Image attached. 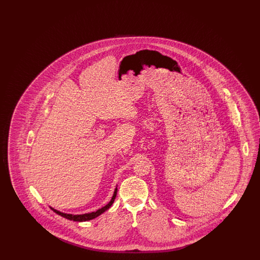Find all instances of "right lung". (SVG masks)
Segmentation results:
<instances>
[{
    "mask_svg": "<svg viewBox=\"0 0 260 260\" xmlns=\"http://www.w3.org/2000/svg\"><path fill=\"white\" fill-rule=\"evenodd\" d=\"M117 191H118V188H117V186H116V188H115V190H114V194H113V196H112L110 202H109L106 206L102 207L101 209H99V210H96V211H92V212H88V213H84V214H72V213H65V212H61V211L56 210L55 209L51 208V207H50V208L51 210H53L56 214L60 215V216L64 217V218H66V219L73 220V221H77V222L88 221V220H91V219H93V218L98 217V216H99L100 214H102L104 211H106V210H108V209L111 207L112 205H113V203H114V201H115V198H116Z\"/></svg>",
    "mask_w": 260,
    "mask_h": 260,
    "instance_id": "obj_1",
    "label": "right lung"
}]
</instances>
